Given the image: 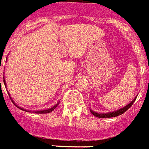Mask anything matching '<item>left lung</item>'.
<instances>
[{"label": "left lung", "instance_id": "left-lung-1", "mask_svg": "<svg viewBox=\"0 0 149 149\" xmlns=\"http://www.w3.org/2000/svg\"><path fill=\"white\" fill-rule=\"evenodd\" d=\"M136 97H137V95L135 96V97H134V99H133L132 101V102L129 103V104H128L127 105H125V107H123V108H120V109H118V110L115 111H110V112H107V113H98V112H96V111H92L91 109H90V111H91V112L92 115H95V116H96V117H97V118L117 117V116H118V115H121L122 114H123V113L125 112L126 111L128 110V108H130V107L132 105L133 103H134L135 100H136Z\"/></svg>", "mask_w": 149, "mask_h": 149}]
</instances>
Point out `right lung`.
I'll list each match as a JSON object with an SVG mask.
<instances>
[{"label": "right lung", "instance_id": "right-lung-1", "mask_svg": "<svg viewBox=\"0 0 149 149\" xmlns=\"http://www.w3.org/2000/svg\"><path fill=\"white\" fill-rule=\"evenodd\" d=\"M3 84H4V85L6 86V81H5V79L3 78ZM0 84H1V79H0ZM10 95V94H9ZM10 98H11V97H10ZM11 101H12L13 102H14V101L12 100V98H11ZM59 102H58L57 104H55V105H54L53 107H52V108H47V109H45V110H40V111H29V110H26V109H24V108H22L21 107H19L17 106V104H16L15 103H14V104L16 105L17 107L18 108H20V109H21V110H23L24 111H29V112H34V113H36V114H47V113H49V112H52V111H54V109H55L56 108H57V106L58 105V104H59Z\"/></svg>", "mask_w": 149, "mask_h": 149}]
</instances>
